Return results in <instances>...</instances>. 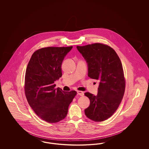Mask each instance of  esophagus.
Listing matches in <instances>:
<instances>
[{
    "instance_id": "34e87169",
    "label": "esophagus",
    "mask_w": 149,
    "mask_h": 149,
    "mask_svg": "<svg viewBox=\"0 0 149 149\" xmlns=\"http://www.w3.org/2000/svg\"><path fill=\"white\" fill-rule=\"evenodd\" d=\"M77 93L78 95H80V96H83V95H84V92H82V91H77Z\"/></svg>"
}]
</instances>
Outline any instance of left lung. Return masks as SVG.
Segmentation results:
<instances>
[{"label":"left lung","mask_w":149,"mask_h":149,"mask_svg":"<svg viewBox=\"0 0 149 149\" xmlns=\"http://www.w3.org/2000/svg\"><path fill=\"white\" fill-rule=\"evenodd\" d=\"M77 48L87 63L88 76L100 81L97 95L85 93L90 100L85 115L95 122L103 121L116 111L125 93L126 81L121 60L113 48L103 44Z\"/></svg>","instance_id":"obj_1"}]
</instances>
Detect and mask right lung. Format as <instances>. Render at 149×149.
Masks as SVG:
<instances>
[{"instance_id": "1", "label": "right lung", "mask_w": 149, "mask_h": 149, "mask_svg": "<svg viewBox=\"0 0 149 149\" xmlns=\"http://www.w3.org/2000/svg\"><path fill=\"white\" fill-rule=\"evenodd\" d=\"M72 46L47 47L36 50L27 65L24 91L27 101L36 115L47 122L62 120L77 95L55 88L54 82L62 77L63 59Z\"/></svg>"}]
</instances>
